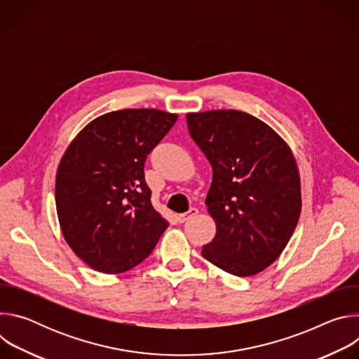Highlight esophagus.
<instances>
[{
    "mask_svg": "<svg viewBox=\"0 0 359 359\" xmlns=\"http://www.w3.org/2000/svg\"><path fill=\"white\" fill-rule=\"evenodd\" d=\"M198 213V210L197 209H194V208H191L187 213H183V215H179L177 216V220L180 222V223H184L186 220H189L191 216H196Z\"/></svg>",
    "mask_w": 359,
    "mask_h": 359,
    "instance_id": "esophagus-1",
    "label": "esophagus"
}]
</instances>
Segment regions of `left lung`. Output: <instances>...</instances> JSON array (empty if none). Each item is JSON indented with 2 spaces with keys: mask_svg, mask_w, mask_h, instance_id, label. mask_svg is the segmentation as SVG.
Here are the masks:
<instances>
[{
  "mask_svg": "<svg viewBox=\"0 0 359 359\" xmlns=\"http://www.w3.org/2000/svg\"><path fill=\"white\" fill-rule=\"evenodd\" d=\"M187 126L213 169L206 206L217 229L203 257L237 277L257 274L278 259L299 219L292 153L269 125L245 112L187 114Z\"/></svg>",
  "mask_w": 359,
  "mask_h": 359,
  "instance_id": "left-lung-1",
  "label": "left lung"
}]
</instances>
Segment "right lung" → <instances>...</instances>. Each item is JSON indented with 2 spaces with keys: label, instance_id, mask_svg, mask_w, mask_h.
Segmentation results:
<instances>
[{
  "label": "right lung",
  "instance_id": "obj_1",
  "mask_svg": "<svg viewBox=\"0 0 359 359\" xmlns=\"http://www.w3.org/2000/svg\"><path fill=\"white\" fill-rule=\"evenodd\" d=\"M176 119L158 109L111 112L86 125L67 149L57 173V213L67 243L93 270L133 269L168 229L151 206L143 169Z\"/></svg>",
  "mask_w": 359,
  "mask_h": 359
}]
</instances>
